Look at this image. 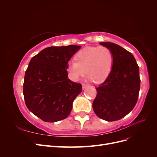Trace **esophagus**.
Instances as JSON below:
<instances>
[{
    "label": "esophagus",
    "mask_w": 157,
    "mask_h": 157,
    "mask_svg": "<svg viewBox=\"0 0 157 157\" xmlns=\"http://www.w3.org/2000/svg\"><path fill=\"white\" fill-rule=\"evenodd\" d=\"M88 86V85L86 84H82V88L83 89H85L86 87Z\"/></svg>",
    "instance_id": "obj_1"
}]
</instances>
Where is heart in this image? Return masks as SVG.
I'll return each mask as SVG.
<instances>
[{
  "label": "heart",
  "instance_id": "heart-1",
  "mask_svg": "<svg viewBox=\"0 0 157 157\" xmlns=\"http://www.w3.org/2000/svg\"><path fill=\"white\" fill-rule=\"evenodd\" d=\"M75 59L69 61L66 67L73 81H78L86 73L88 80L101 82L110 74L114 62L111 50L105 46L86 47L76 54Z\"/></svg>",
  "mask_w": 157,
  "mask_h": 157
}]
</instances>
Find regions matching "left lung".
<instances>
[{"mask_svg":"<svg viewBox=\"0 0 157 157\" xmlns=\"http://www.w3.org/2000/svg\"><path fill=\"white\" fill-rule=\"evenodd\" d=\"M112 52L114 62L105 82L96 88L94 113L108 122L120 120L135 107L140 89V69L130 52L113 42H100Z\"/></svg>","mask_w":157,"mask_h":157,"instance_id":"left-lung-1","label":"left lung"}]
</instances>
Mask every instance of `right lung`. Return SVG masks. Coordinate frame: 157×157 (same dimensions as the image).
Segmentation results:
<instances>
[{"label": "right lung", "instance_id": "add662e5", "mask_svg": "<svg viewBox=\"0 0 157 157\" xmlns=\"http://www.w3.org/2000/svg\"><path fill=\"white\" fill-rule=\"evenodd\" d=\"M81 46H51L31 59L23 92L28 109L41 120L55 122L67 118L82 85L68 78V61Z\"/></svg>", "mask_w": 157, "mask_h": 157}]
</instances>
